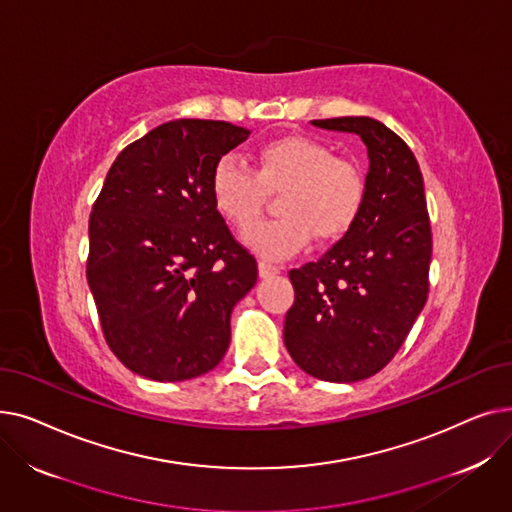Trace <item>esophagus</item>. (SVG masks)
<instances>
[{
  "mask_svg": "<svg viewBox=\"0 0 512 512\" xmlns=\"http://www.w3.org/2000/svg\"><path fill=\"white\" fill-rule=\"evenodd\" d=\"M282 272L280 265H274L270 261H259V276L261 278H272V276H278Z\"/></svg>",
  "mask_w": 512,
  "mask_h": 512,
  "instance_id": "1",
  "label": "esophagus"
}]
</instances>
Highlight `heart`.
Masks as SVG:
<instances>
[{
	"label": "heart",
	"instance_id": "1",
	"mask_svg": "<svg viewBox=\"0 0 512 512\" xmlns=\"http://www.w3.org/2000/svg\"><path fill=\"white\" fill-rule=\"evenodd\" d=\"M283 188L276 221L254 225L265 190ZM215 209L236 228H247V245L270 259L307 247L311 238L336 240L355 226L365 205L367 180L357 161L305 134H288L257 149V168L226 153L215 159L209 176Z\"/></svg>",
	"mask_w": 512,
	"mask_h": 512
}]
</instances>
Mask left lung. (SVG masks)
<instances>
[{
	"instance_id": "1",
	"label": "left lung",
	"mask_w": 512,
	"mask_h": 512,
	"mask_svg": "<svg viewBox=\"0 0 512 512\" xmlns=\"http://www.w3.org/2000/svg\"><path fill=\"white\" fill-rule=\"evenodd\" d=\"M313 124L359 134L369 155L367 197L355 226L324 257L290 270L284 344L313 378L351 384L392 361L421 313L432 226L419 164L396 132L365 116Z\"/></svg>"
}]
</instances>
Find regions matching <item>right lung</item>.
<instances>
[{
	"label": "right lung",
	"instance_id": "1",
	"mask_svg": "<svg viewBox=\"0 0 512 512\" xmlns=\"http://www.w3.org/2000/svg\"><path fill=\"white\" fill-rule=\"evenodd\" d=\"M249 137L222 120L166 122L120 151L89 220L87 280L103 338L155 382L197 378L230 344L257 261L215 209V159Z\"/></svg>",
	"mask_w": 512,
	"mask_h": 512
}]
</instances>
